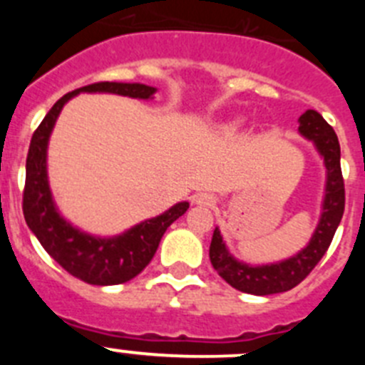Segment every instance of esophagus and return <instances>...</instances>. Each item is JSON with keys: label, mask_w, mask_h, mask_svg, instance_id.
<instances>
[{"label": "esophagus", "mask_w": 365, "mask_h": 365, "mask_svg": "<svg viewBox=\"0 0 365 365\" xmlns=\"http://www.w3.org/2000/svg\"><path fill=\"white\" fill-rule=\"evenodd\" d=\"M193 202L195 205H212L214 202V197L212 195H208V193H197V195H193Z\"/></svg>", "instance_id": "34e87169"}]
</instances>
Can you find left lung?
I'll return each mask as SVG.
<instances>
[{"label":"left lung","instance_id":"8db88e82","mask_svg":"<svg viewBox=\"0 0 365 365\" xmlns=\"http://www.w3.org/2000/svg\"><path fill=\"white\" fill-rule=\"evenodd\" d=\"M299 133L312 140L318 153L324 157L325 172V197L322 202V215L314 234L307 247L289 259L269 263V265L252 267L237 261L228 252L227 243L222 241L219 228H215L210 243V261L217 274L228 285L247 294L269 296L294 289L298 283L307 278L318 261L327 252L333 241L338 225L346 206V190L340 168V144L334 130L324 120L320 113L307 109L299 117Z\"/></svg>","mask_w":365,"mask_h":365}]
</instances>
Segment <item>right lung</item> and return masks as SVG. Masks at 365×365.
I'll use <instances>...</instances> for the list:
<instances>
[{
    "mask_svg": "<svg viewBox=\"0 0 365 365\" xmlns=\"http://www.w3.org/2000/svg\"><path fill=\"white\" fill-rule=\"evenodd\" d=\"M155 87L144 83L98 82L67 93L45 115L34 131L25 166L24 215L32 234L58 265L71 276L91 285H118L143 272L155 256L166 228L188 210L190 202L173 205L157 217L138 222L115 237H96L73 227L60 215L47 179V144L58 115L78 93H115L130 98L151 100Z\"/></svg>",
    "mask_w": 365,
    "mask_h": 365,
    "instance_id": "right-lung-1",
    "label": "right lung"
}]
</instances>
